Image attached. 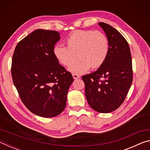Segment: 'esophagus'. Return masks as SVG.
<instances>
[{"mask_svg": "<svg viewBox=\"0 0 150 150\" xmlns=\"http://www.w3.org/2000/svg\"><path fill=\"white\" fill-rule=\"evenodd\" d=\"M72 75H73V79H77L80 77L79 75H77V74H75V73H73Z\"/></svg>", "mask_w": 150, "mask_h": 150, "instance_id": "1", "label": "esophagus"}]
</instances>
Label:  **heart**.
Segmentation results:
<instances>
[{"label": "heart", "instance_id": "obj_1", "mask_svg": "<svg viewBox=\"0 0 150 150\" xmlns=\"http://www.w3.org/2000/svg\"><path fill=\"white\" fill-rule=\"evenodd\" d=\"M67 47L57 45L54 54L61 64L69 67L77 54L79 61L69 68L76 74L87 73L92 67L98 69L103 65L109 52V42L105 34L93 30H75L66 40Z\"/></svg>", "mask_w": 150, "mask_h": 150}]
</instances>
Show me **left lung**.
<instances>
[{"label":"left lung","instance_id":"8db88e82","mask_svg":"<svg viewBox=\"0 0 150 150\" xmlns=\"http://www.w3.org/2000/svg\"><path fill=\"white\" fill-rule=\"evenodd\" d=\"M109 42V52L96 71L83 75L88 105L100 113L111 112L125 99L132 83V64L129 45L118 30L99 22Z\"/></svg>","mask_w":150,"mask_h":150}]
</instances>
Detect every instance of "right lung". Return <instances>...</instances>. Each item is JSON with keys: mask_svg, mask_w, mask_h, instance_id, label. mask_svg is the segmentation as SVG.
<instances>
[{"mask_svg": "<svg viewBox=\"0 0 150 150\" xmlns=\"http://www.w3.org/2000/svg\"><path fill=\"white\" fill-rule=\"evenodd\" d=\"M60 38L57 31L35 30L17 44L12 56V77L20 98L30 111L44 118L62 112L73 82L54 56Z\"/></svg>", "mask_w": 150, "mask_h": 150, "instance_id": "right-lung-1", "label": "right lung"}]
</instances>
